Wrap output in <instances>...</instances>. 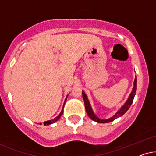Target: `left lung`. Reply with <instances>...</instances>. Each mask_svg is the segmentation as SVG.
Segmentation results:
<instances>
[{"instance_id":"left-lung-1","label":"left lung","mask_w":156,"mask_h":156,"mask_svg":"<svg viewBox=\"0 0 156 156\" xmlns=\"http://www.w3.org/2000/svg\"><path fill=\"white\" fill-rule=\"evenodd\" d=\"M136 89H137V78L136 76V78L134 80V83H133V90L132 92L130 93V94L128 97V98L126 102L125 103L123 106L120 108V110H118L115 115H114L113 117L108 118V119H101V118H98L96 115H95V113H93L92 108L90 106V103H89V101L88 99V97L86 93H85L83 91H82V94H83V98L84 100V104H85V108H86V113L88 114L89 117L90 118V119H92L94 121L97 122V123H109V122L113 121L114 120L116 119V118L120 117L123 115H124L126 113V111L129 109V108L131 105L133 101V98L135 95H136Z\"/></svg>"}]
</instances>
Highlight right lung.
I'll return each mask as SVG.
<instances>
[{
    "label": "right lung",
    "instance_id": "1",
    "mask_svg": "<svg viewBox=\"0 0 156 156\" xmlns=\"http://www.w3.org/2000/svg\"><path fill=\"white\" fill-rule=\"evenodd\" d=\"M67 98H68V95H67V96H66V100H65V102H66V99H67ZM65 102H64V104H65ZM63 108H64V106H63ZM63 109H62V111H61V113H60L59 115H58L56 118H54L53 120H48V121H45V122H44V123H43V124H44V126L50 125V124L54 123H55V122L58 121V120L60 119V118H61V116L62 115H63ZM41 124H42V123H40V125H41Z\"/></svg>",
    "mask_w": 156,
    "mask_h": 156
}]
</instances>
